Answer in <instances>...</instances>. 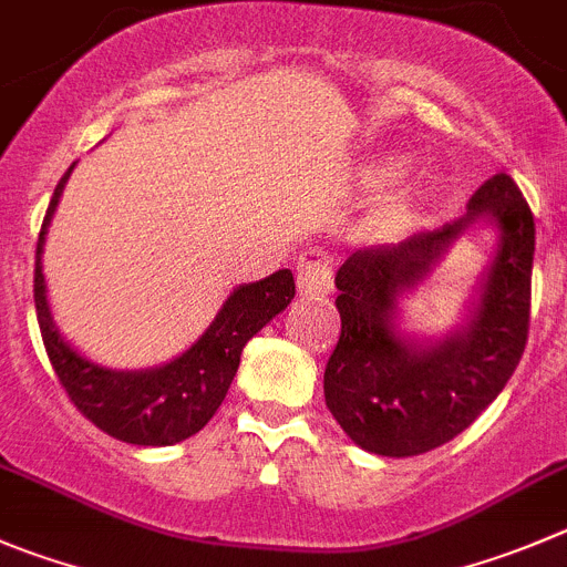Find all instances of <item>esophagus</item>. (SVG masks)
I'll return each mask as SVG.
<instances>
[{
    "label": "esophagus",
    "instance_id": "1",
    "mask_svg": "<svg viewBox=\"0 0 567 567\" xmlns=\"http://www.w3.org/2000/svg\"><path fill=\"white\" fill-rule=\"evenodd\" d=\"M298 289L303 298L320 300L333 292V278H331V264L322 250H309L300 258L298 267Z\"/></svg>",
    "mask_w": 567,
    "mask_h": 567
}]
</instances>
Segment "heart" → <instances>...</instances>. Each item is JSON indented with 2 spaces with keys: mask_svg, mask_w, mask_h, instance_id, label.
I'll list each match as a JSON object with an SVG mask.
<instances>
[{
  "mask_svg": "<svg viewBox=\"0 0 567 567\" xmlns=\"http://www.w3.org/2000/svg\"><path fill=\"white\" fill-rule=\"evenodd\" d=\"M398 169V164H384V166H373V169H368L364 172V177H368V181H379V177H386V175H392V172ZM403 197H406V192H398L395 197L390 199V206H386V214H395L398 208L403 206Z\"/></svg>",
  "mask_w": 567,
  "mask_h": 567,
  "instance_id": "b5f03b06",
  "label": "heart"
}]
</instances>
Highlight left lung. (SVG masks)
I'll use <instances>...</instances> for the list:
<instances>
[{
    "instance_id": "obj_1",
    "label": "left lung",
    "mask_w": 567,
    "mask_h": 567,
    "mask_svg": "<svg viewBox=\"0 0 567 567\" xmlns=\"http://www.w3.org/2000/svg\"><path fill=\"white\" fill-rule=\"evenodd\" d=\"M482 227L496 245L461 320L442 334L412 329L402 303L456 240ZM532 261L535 217L509 175L489 177L454 223L350 252L333 278L342 333L322 381L344 434L395 460L462 434L498 398L526 348Z\"/></svg>"
}]
</instances>
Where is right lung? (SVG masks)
I'll use <instances>...</instances> for the list:
<instances>
[{
  "label": "right lung",
  "mask_w": 567,
  "mask_h": 567,
  "mask_svg": "<svg viewBox=\"0 0 567 567\" xmlns=\"http://www.w3.org/2000/svg\"><path fill=\"white\" fill-rule=\"evenodd\" d=\"M74 161L58 183L35 247V311L52 368L74 406L105 434L131 445L161 449L197 434L223 406L245 344L287 309L295 298L292 269H278L252 284H239L219 306L212 326L183 353L142 370H116L89 359L58 328L47 298L44 245Z\"/></svg>",
  "instance_id": "right-lung-1"
}]
</instances>
